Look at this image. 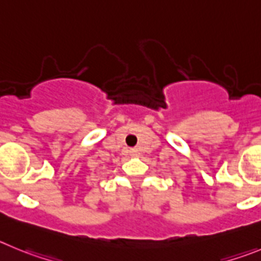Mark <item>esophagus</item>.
Here are the masks:
<instances>
[{
  "instance_id": "34e87169",
  "label": "esophagus",
  "mask_w": 261,
  "mask_h": 261,
  "mask_svg": "<svg viewBox=\"0 0 261 261\" xmlns=\"http://www.w3.org/2000/svg\"><path fill=\"white\" fill-rule=\"evenodd\" d=\"M130 153L131 154H138V149H135V148H134V149H131V151H130Z\"/></svg>"
}]
</instances>
